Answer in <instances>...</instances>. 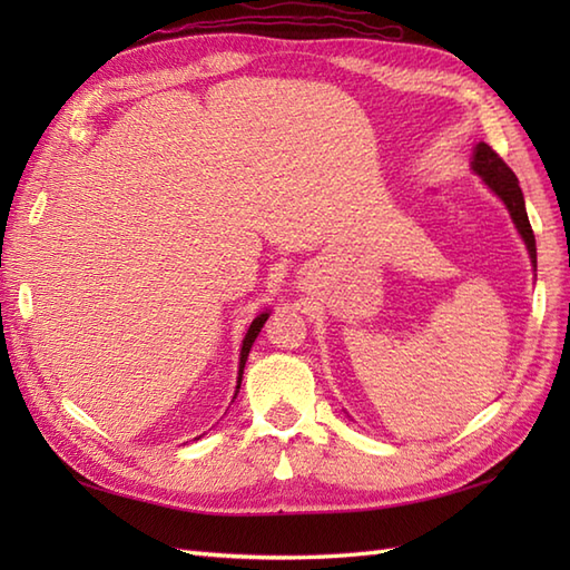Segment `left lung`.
<instances>
[{"instance_id":"obj_1","label":"left lung","mask_w":570,"mask_h":570,"mask_svg":"<svg viewBox=\"0 0 570 570\" xmlns=\"http://www.w3.org/2000/svg\"><path fill=\"white\" fill-rule=\"evenodd\" d=\"M472 168H475V174H480L482 180H485V184L504 200L507 210H510L512 220L519 229V235H522L524 242H527L531 262H534V266H537L534 229H531V225H529L527 208H524V196H522V188H519V180H517L514 171L502 161V156L485 141L478 144V147H475V154H472Z\"/></svg>"}]
</instances>
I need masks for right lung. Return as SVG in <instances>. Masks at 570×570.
I'll list each match as a JSON object with an SVG mask.
<instances>
[{"instance_id": "1", "label": "right lung", "mask_w": 570, "mask_h": 570, "mask_svg": "<svg viewBox=\"0 0 570 570\" xmlns=\"http://www.w3.org/2000/svg\"><path fill=\"white\" fill-rule=\"evenodd\" d=\"M266 318H269V313H262V316H257V318H254V321H252V325H249V331H247V335H245V341H242L237 390H239V382H242V370H245V362H247V355H249V347H252V343H254V337H257V335H259V331H262V325L266 323Z\"/></svg>"}]
</instances>
